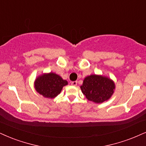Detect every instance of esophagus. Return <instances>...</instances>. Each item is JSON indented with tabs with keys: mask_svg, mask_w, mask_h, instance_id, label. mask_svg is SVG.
<instances>
[{
	"mask_svg": "<svg viewBox=\"0 0 146 146\" xmlns=\"http://www.w3.org/2000/svg\"><path fill=\"white\" fill-rule=\"evenodd\" d=\"M71 84L73 86H76L77 85V81H72L71 82Z\"/></svg>",
	"mask_w": 146,
	"mask_h": 146,
	"instance_id": "34e87169",
	"label": "esophagus"
}]
</instances>
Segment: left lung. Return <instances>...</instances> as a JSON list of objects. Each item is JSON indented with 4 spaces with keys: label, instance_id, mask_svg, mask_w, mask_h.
Returning <instances> with one entry per match:
<instances>
[{
    "label": "left lung",
    "instance_id": "8db88e82",
    "mask_svg": "<svg viewBox=\"0 0 146 146\" xmlns=\"http://www.w3.org/2000/svg\"><path fill=\"white\" fill-rule=\"evenodd\" d=\"M80 89L88 100L99 104L110 98L114 93L115 84L108 78L91 75L84 78Z\"/></svg>",
    "mask_w": 146,
    "mask_h": 146
}]
</instances>
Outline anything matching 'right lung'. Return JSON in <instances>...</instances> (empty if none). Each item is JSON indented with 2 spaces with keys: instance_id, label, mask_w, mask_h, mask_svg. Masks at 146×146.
<instances>
[{
  "instance_id": "right-lung-1",
  "label": "right lung",
  "mask_w": 146,
  "mask_h": 146,
  "mask_svg": "<svg viewBox=\"0 0 146 146\" xmlns=\"http://www.w3.org/2000/svg\"><path fill=\"white\" fill-rule=\"evenodd\" d=\"M35 89L44 98H53L60 93L68 82L54 73L43 74L36 79Z\"/></svg>"
}]
</instances>
